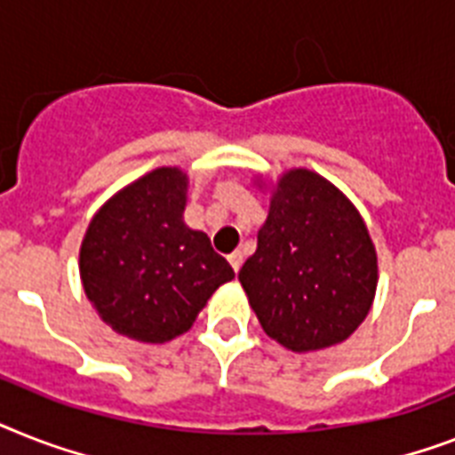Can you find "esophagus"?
<instances>
[{
  "label": "esophagus",
  "instance_id": "1",
  "mask_svg": "<svg viewBox=\"0 0 455 455\" xmlns=\"http://www.w3.org/2000/svg\"><path fill=\"white\" fill-rule=\"evenodd\" d=\"M228 264L234 266V271L238 273L240 266H243V252H240V250H235L234 254H228Z\"/></svg>",
  "mask_w": 455,
  "mask_h": 455
}]
</instances>
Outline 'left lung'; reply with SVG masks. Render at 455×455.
<instances>
[{"label":"left lung","mask_w":455,"mask_h":455,"mask_svg":"<svg viewBox=\"0 0 455 455\" xmlns=\"http://www.w3.org/2000/svg\"><path fill=\"white\" fill-rule=\"evenodd\" d=\"M238 280L266 334L308 353L346 341L360 327L379 264L355 205L317 172L294 168L273 187L257 252Z\"/></svg>","instance_id":"left-lung-1"}]
</instances>
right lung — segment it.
Listing matches in <instances>:
<instances>
[{
  "mask_svg": "<svg viewBox=\"0 0 455 455\" xmlns=\"http://www.w3.org/2000/svg\"><path fill=\"white\" fill-rule=\"evenodd\" d=\"M189 177L156 168L114 194L88 224L79 273L88 301L114 331L165 343L191 330L234 268L203 231L184 224Z\"/></svg>",
  "mask_w": 455,
  "mask_h": 455,
  "instance_id": "right-lung-1",
  "label": "right lung"
}]
</instances>
